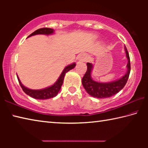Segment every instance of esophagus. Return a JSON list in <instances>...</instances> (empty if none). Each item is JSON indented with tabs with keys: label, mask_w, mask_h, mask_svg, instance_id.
I'll return each mask as SVG.
<instances>
[{
	"label": "esophagus",
	"mask_w": 148,
	"mask_h": 148,
	"mask_svg": "<svg viewBox=\"0 0 148 148\" xmlns=\"http://www.w3.org/2000/svg\"><path fill=\"white\" fill-rule=\"evenodd\" d=\"M77 59L79 62H85L87 60V56L85 53H81L77 56Z\"/></svg>",
	"instance_id": "esophagus-1"
}]
</instances>
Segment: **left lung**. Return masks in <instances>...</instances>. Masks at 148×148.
<instances>
[{
	"label": "left lung",
	"mask_w": 148,
	"mask_h": 148,
	"mask_svg": "<svg viewBox=\"0 0 148 148\" xmlns=\"http://www.w3.org/2000/svg\"><path fill=\"white\" fill-rule=\"evenodd\" d=\"M125 51L127 59V72L119 79L110 82H97L92 78V71L94 68V64L87 62V69L84 76L82 78V85L87 93L91 96L97 99L108 98L116 95L123 88L128 80L130 71H131V63L128 51L125 46Z\"/></svg>",
	"instance_id": "1"
}]
</instances>
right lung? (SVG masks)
I'll use <instances>...</instances> for the list:
<instances>
[{"instance_id":"obj_1","label":"right lung","mask_w":148,"mask_h":148,"mask_svg":"<svg viewBox=\"0 0 148 148\" xmlns=\"http://www.w3.org/2000/svg\"><path fill=\"white\" fill-rule=\"evenodd\" d=\"M54 32L55 31L53 29L42 28L35 31L34 32H32L31 34H30L28 37L34 36V35H36V34L51 35V34H53L54 33ZM75 66H76V63H75V62H73L72 64H71L68 65V66H66L61 72V74L59 77V78L57 79V81L55 82L52 86L46 87V88L44 89H31L29 88H27V87L24 86L22 84L17 75V79H18L20 86L21 87L23 91L25 92L27 95H28L29 96L36 99H40V100L48 99L53 98V97L57 96V95L58 94L60 89H61L62 83H63V80H64L65 74H66V72H68L69 71L73 69Z\"/></svg>"}]
</instances>
